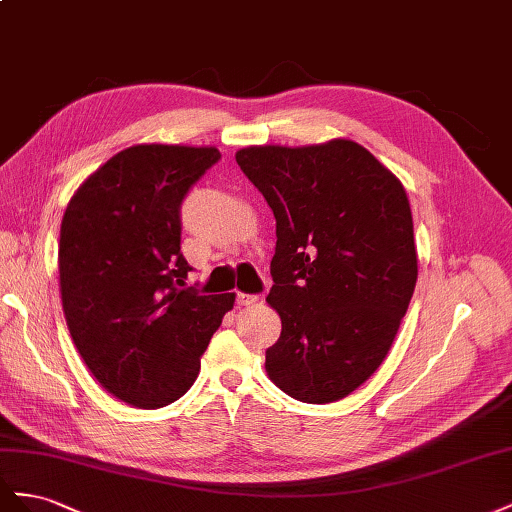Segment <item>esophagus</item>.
Wrapping results in <instances>:
<instances>
[{
  "instance_id": "obj_1",
  "label": "esophagus",
  "mask_w": 512,
  "mask_h": 512,
  "mask_svg": "<svg viewBox=\"0 0 512 512\" xmlns=\"http://www.w3.org/2000/svg\"><path fill=\"white\" fill-rule=\"evenodd\" d=\"M255 302H259V296L242 294V291H238V294H236V304H238V306H251V304H255Z\"/></svg>"
}]
</instances>
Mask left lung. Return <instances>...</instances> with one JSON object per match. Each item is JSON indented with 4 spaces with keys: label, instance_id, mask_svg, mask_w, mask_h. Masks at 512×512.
Returning <instances> with one entry per match:
<instances>
[{
    "label": "left lung",
    "instance_id": "1",
    "mask_svg": "<svg viewBox=\"0 0 512 512\" xmlns=\"http://www.w3.org/2000/svg\"><path fill=\"white\" fill-rule=\"evenodd\" d=\"M236 160L276 218L266 302L283 328L268 377L291 399L339 401L384 362L414 294L405 188L352 139L248 145Z\"/></svg>",
    "mask_w": 512,
    "mask_h": 512
}]
</instances>
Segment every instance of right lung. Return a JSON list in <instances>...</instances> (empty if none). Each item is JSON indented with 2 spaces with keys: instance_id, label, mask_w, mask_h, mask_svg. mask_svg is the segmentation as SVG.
Listing matches in <instances>:
<instances>
[{
  "instance_id": "add662e5",
  "label": "right lung",
  "mask_w": 512,
  "mask_h": 512,
  "mask_svg": "<svg viewBox=\"0 0 512 512\" xmlns=\"http://www.w3.org/2000/svg\"><path fill=\"white\" fill-rule=\"evenodd\" d=\"M214 145L139 143L111 156L68 201L60 291L72 343L96 382L156 410L195 384L236 294L199 296L180 253V206L216 160Z\"/></svg>"
}]
</instances>
